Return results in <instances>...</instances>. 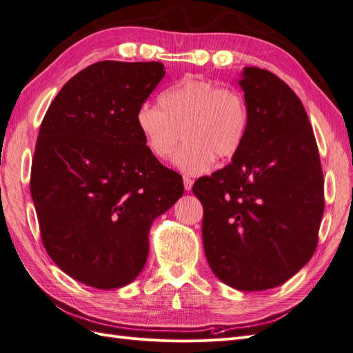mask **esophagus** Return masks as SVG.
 I'll return each mask as SVG.
<instances>
[{"label":"esophagus","mask_w":353,"mask_h":353,"mask_svg":"<svg viewBox=\"0 0 353 353\" xmlns=\"http://www.w3.org/2000/svg\"><path fill=\"white\" fill-rule=\"evenodd\" d=\"M183 181H184V188H185L187 191H190L191 187H193V179H191L188 175H184V176H183Z\"/></svg>","instance_id":"1"}]
</instances>
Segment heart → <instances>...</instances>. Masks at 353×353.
Instances as JSON below:
<instances>
[{
  "instance_id": "obj_1",
  "label": "heart",
  "mask_w": 353,
  "mask_h": 353,
  "mask_svg": "<svg viewBox=\"0 0 353 353\" xmlns=\"http://www.w3.org/2000/svg\"><path fill=\"white\" fill-rule=\"evenodd\" d=\"M137 125L157 159H168L187 138L174 162L184 172L200 174L215 157L230 160L239 154L249 134L250 112L239 91L209 79L184 78L160 95V105L144 103Z\"/></svg>"
}]
</instances>
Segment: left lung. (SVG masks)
Wrapping results in <instances>:
<instances>
[{
	"label": "left lung",
	"mask_w": 353,
	"mask_h": 353,
	"mask_svg": "<svg viewBox=\"0 0 353 353\" xmlns=\"http://www.w3.org/2000/svg\"><path fill=\"white\" fill-rule=\"evenodd\" d=\"M250 112L231 163L199 178L203 245L218 279L237 290H268L301 271L318 244L324 176L312 126L294 91L274 73L244 68Z\"/></svg>",
	"instance_id": "left-lung-1"
}]
</instances>
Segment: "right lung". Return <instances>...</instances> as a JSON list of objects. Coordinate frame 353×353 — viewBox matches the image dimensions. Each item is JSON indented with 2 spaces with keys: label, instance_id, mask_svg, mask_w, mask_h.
<instances>
[{
  "label": "right lung",
  "instance_id": "obj_1",
  "mask_svg": "<svg viewBox=\"0 0 353 353\" xmlns=\"http://www.w3.org/2000/svg\"><path fill=\"white\" fill-rule=\"evenodd\" d=\"M165 73L159 61L94 63L65 83L39 128L30 194L42 244L63 272L101 290L137 279L153 221L184 194L137 125Z\"/></svg>",
  "mask_w": 353,
  "mask_h": 353
}]
</instances>
